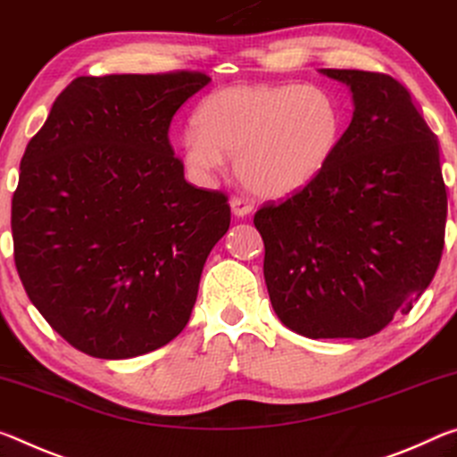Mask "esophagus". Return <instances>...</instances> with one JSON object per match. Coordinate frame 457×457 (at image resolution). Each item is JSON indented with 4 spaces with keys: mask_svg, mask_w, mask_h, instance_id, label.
Returning a JSON list of instances; mask_svg holds the SVG:
<instances>
[{
    "mask_svg": "<svg viewBox=\"0 0 457 457\" xmlns=\"http://www.w3.org/2000/svg\"><path fill=\"white\" fill-rule=\"evenodd\" d=\"M230 211H233V214L238 216V219H245V216H249L253 212V204L245 198H233L230 200Z\"/></svg>",
    "mask_w": 457,
    "mask_h": 457,
    "instance_id": "esophagus-1",
    "label": "esophagus"
}]
</instances>
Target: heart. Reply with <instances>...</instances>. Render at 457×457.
<instances>
[{
  "label": "heart",
  "instance_id": "heart-1",
  "mask_svg": "<svg viewBox=\"0 0 457 457\" xmlns=\"http://www.w3.org/2000/svg\"><path fill=\"white\" fill-rule=\"evenodd\" d=\"M194 129L179 141L190 174L206 182L235 155V171L253 194L289 198L326 174L344 141L342 104L316 85H233L198 104Z\"/></svg>",
  "mask_w": 457,
  "mask_h": 457
}]
</instances>
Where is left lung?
Listing matches in <instances>:
<instances>
[{"mask_svg":"<svg viewBox=\"0 0 457 457\" xmlns=\"http://www.w3.org/2000/svg\"><path fill=\"white\" fill-rule=\"evenodd\" d=\"M354 113L330 170L255 214L269 299L305 338H369L409 313L437 271L447 194L437 139L388 74L320 69Z\"/></svg>","mask_w":457,"mask_h":457,"instance_id":"1","label":"left lung"}]
</instances>
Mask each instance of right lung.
Returning <instances> with one entry per match:
<instances>
[{
	"label": "right lung",
	"instance_id": "obj_1",
	"mask_svg": "<svg viewBox=\"0 0 457 457\" xmlns=\"http://www.w3.org/2000/svg\"><path fill=\"white\" fill-rule=\"evenodd\" d=\"M208 82L186 71L79 77L29 139L13 259L29 302L80 353L141 356L188 324L230 206L186 182L168 129Z\"/></svg>",
	"mask_w": 457,
	"mask_h": 457
}]
</instances>
